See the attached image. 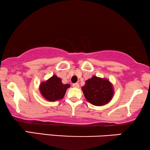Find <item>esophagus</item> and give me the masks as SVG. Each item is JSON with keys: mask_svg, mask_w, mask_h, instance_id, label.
<instances>
[{"mask_svg": "<svg viewBox=\"0 0 150 150\" xmlns=\"http://www.w3.org/2000/svg\"><path fill=\"white\" fill-rule=\"evenodd\" d=\"M72 86L74 87H76V88H79V84L78 83H74V84L72 85Z\"/></svg>", "mask_w": 150, "mask_h": 150, "instance_id": "34e87169", "label": "esophagus"}]
</instances>
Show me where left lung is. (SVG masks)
Here are the masks:
<instances>
[{
    "mask_svg": "<svg viewBox=\"0 0 150 150\" xmlns=\"http://www.w3.org/2000/svg\"><path fill=\"white\" fill-rule=\"evenodd\" d=\"M81 89L87 100L96 106L108 104L113 98L114 88L112 83L108 79L96 76L87 80Z\"/></svg>",
    "mask_w": 150,
    "mask_h": 150,
    "instance_id": "8db88e82",
    "label": "left lung"
}]
</instances>
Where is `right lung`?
I'll return each instance as SVG.
<instances>
[{
  "instance_id": "obj_1",
  "label": "right lung",
  "mask_w": 150,
  "mask_h": 150,
  "mask_svg": "<svg viewBox=\"0 0 150 150\" xmlns=\"http://www.w3.org/2000/svg\"><path fill=\"white\" fill-rule=\"evenodd\" d=\"M69 84H63L61 79L53 75L47 81L41 83L39 86L40 92L42 96L49 101L61 100L64 97Z\"/></svg>"
}]
</instances>
